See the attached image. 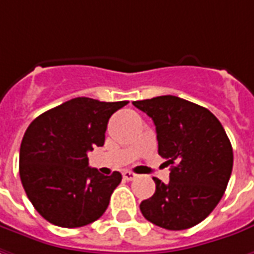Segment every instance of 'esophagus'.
<instances>
[{
    "label": "esophagus",
    "instance_id": "34e87169",
    "mask_svg": "<svg viewBox=\"0 0 254 254\" xmlns=\"http://www.w3.org/2000/svg\"><path fill=\"white\" fill-rule=\"evenodd\" d=\"M122 177H124L125 181H133L137 175H136L134 172H132V171H124V172H122Z\"/></svg>",
    "mask_w": 254,
    "mask_h": 254
}]
</instances>
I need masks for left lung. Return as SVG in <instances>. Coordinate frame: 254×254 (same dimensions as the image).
I'll return each instance as SVG.
<instances>
[{"label": "left lung", "mask_w": 254, "mask_h": 254, "mask_svg": "<svg viewBox=\"0 0 254 254\" xmlns=\"http://www.w3.org/2000/svg\"><path fill=\"white\" fill-rule=\"evenodd\" d=\"M156 125L158 154L171 165L170 182L158 178L140 211L157 227L192 228L220 203L228 185L234 153L221 122L207 108L177 96L133 101Z\"/></svg>", "instance_id": "1"}]
</instances>
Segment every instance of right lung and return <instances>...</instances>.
Instances as JSON below:
<instances>
[{
  "label": "right lung",
  "instance_id": "add662e5",
  "mask_svg": "<svg viewBox=\"0 0 254 254\" xmlns=\"http://www.w3.org/2000/svg\"><path fill=\"white\" fill-rule=\"evenodd\" d=\"M127 101L76 97L48 110L29 125L19 153V175L43 218L62 228L98 220L122 175L89 167L87 151L101 147L107 124Z\"/></svg>",
  "mask_w": 254,
  "mask_h": 254
}]
</instances>
